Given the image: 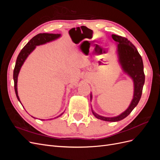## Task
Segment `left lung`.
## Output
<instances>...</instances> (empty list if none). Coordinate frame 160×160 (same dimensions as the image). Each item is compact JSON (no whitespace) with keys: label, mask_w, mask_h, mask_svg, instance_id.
I'll return each instance as SVG.
<instances>
[{"label":"left lung","mask_w":160,"mask_h":160,"mask_svg":"<svg viewBox=\"0 0 160 160\" xmlns=\"http://www.w3.org/2000/svg\"><path fill=\"white\" fill-rule=\"evenodd\" d=\"M113 39L117 43V54L119 64L123 72L128 75L133 82V95L128 109L123 113L115 117H104L91 111L96 118L105 122H118L128 116L138 104L142 97L143 87L145 82L143 64L141 55L135 47L128 38L116 35H112ZM91 101L92 93L90 95Z\"/></svg>","instance_id":"1"}]
</instances>
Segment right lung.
I'll list each match as a JSON object with an SVG mask.
<instances>
[{
  "label": "right lung",
  "instance_id": "add662e5",
  "mask_svg": "<svg viewBox=\"0 0 160 160\" xmlns=\"http://www.w3.org/2000/svg\"><path fill=\"white\" fill-rule=\"evenodd\" d=\"M61 34H52V33L38 34L37 35L32 38L29 41V42H28L27 44L23 47V49L21 51L20 53L18 54V55L17 57V59L15 67H14V71H13V79H14V91H15L17 98L18 100L19 101V102H20L21 103V102L20 101V99H19V97L18 95L17 81H18V76L19 74V72H20V70L21 69L22 65L24 64V62H25V60L27 59V58L28 57V55H29L34 50H35L37 46L44 45V44H46V43H47V42L55 41V40L57 39V38L61 37ZM21 105H22V103H21ZM62 113H61V115L57 116V117H56L55 118L49 119V120L59 118L62 115ZM31 117H32V116H31ZM32 118L36 119L34 117H32ZM41 120H45V119H41Z\"/></svg>",
  "mask_w": 160,
  "mask_h": 160
}]
</instances>
